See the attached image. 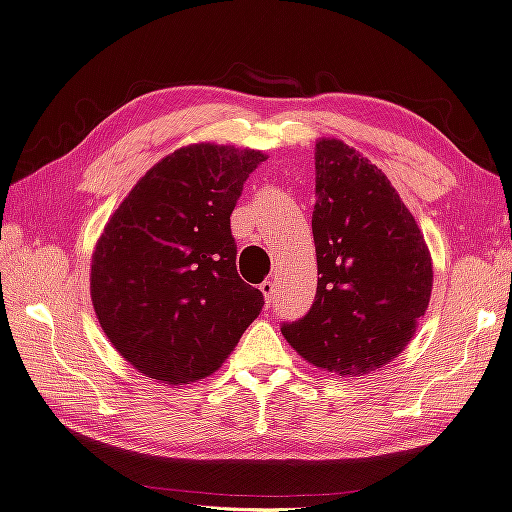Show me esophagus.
Instances as JSON below:
<instances>
[{
  "label": "esophagus",
  "mask_w": 512,
  "mask_h": 512,
  "mask_svg": "<svg viewBox=\"0 0 512 512\" xmlns=\"http://www.w3.org/2000/svg\"><path fill=\"white\" fill-rule=\"evenodd\" d=\"M259 289H261V294L266 296V302L270 304V302H272V298H274V283H272L270 279H266L264 283L259 285Z\"/></svg>",
  "instance_id": "1"
}]
</instances>
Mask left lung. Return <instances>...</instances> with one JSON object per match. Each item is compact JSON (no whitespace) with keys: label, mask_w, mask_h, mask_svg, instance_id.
<instances>
[{"label":"left lung","mask_w":512,"mask_h":512,"mask_svg":"<svg viewBox=\"0 0 512 512\" xmlns=\"http://www.w3.org/2000/svg\"><path fill=\"white\" fill-rule=\"evenodd\" d=\"M313 306L281 332L315 367L362 375L397 356L425 315V238L386 175L337 139L315 145Z\"/></svg>","instance_id":"obj_1"}]
</instances>
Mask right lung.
<instances>
[{
	"label": "right lung",
	"instance_id": "right-lung-1",
	"mask_svg": "<svg viewBox=\"0 0 512 512\" xmlns=\"http://www.w3.org/2000/svg\"><path fill=\"white\" fill-rule=\"evenodd\" d=\"M266 156L188 145L115 210L92 259V302L113 347L152 379L186 384L221 367L264 309L236 270L231 212Z\"/></svg>",
	"mask_w": 512,
	"mask_h": 512
}]
</instances>
